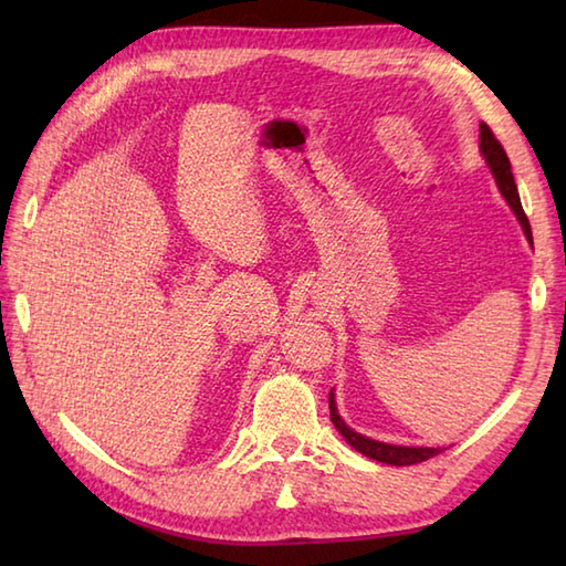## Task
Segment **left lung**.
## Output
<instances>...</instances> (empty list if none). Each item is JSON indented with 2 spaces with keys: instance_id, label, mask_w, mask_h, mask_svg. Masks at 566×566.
<instances>
[{
  "instance_id": "obj_1",
  "label": "left lung",
  "mask_w": 566,
  "mask_h": 566,
  "mask_svg": "<svg viewBox=\"0 0 566 566\" xmlns=\"http://www.w3.org/2000/svg\"><path fill=\"white\" fill-rule=\"evenodd\" d=\"M479 153H482L486 167L491 170V175H494L501 197L506 199L511 211L515 213V219L521 221L525 238L533 243V231H531V223H527V216L523 213L518 187H515V179H513V172H511V160H509L506 150H503V146L496 140V136L491 134V128L486 124L479 126ZM333 391L335 389H331V399H328L333 426L338 428V432L345 438V442L350 444V448H355L357 452H363L365 457H369V460L394 464V467H408V464L426 462V460H430V457H436V454L442 452L440 448H420V444H391V442H381V440L363 436V432H357L345 423L343 416L338 413V403H335Z\"/></svg>"
}]
</instances>
